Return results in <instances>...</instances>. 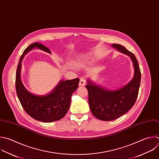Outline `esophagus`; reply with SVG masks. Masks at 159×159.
<instances>
[{
    "mask_svg": "<svg viewBox=\"0 0 159 159\" xmlns=\"http://www.w3.org/2000/svg\"><path fill=\"white\" fill-rule=\"evenodd\" d=\"M85 85V80L84 78H80V82H79V85L80 86H84Z\"/></svg>",
    "mask_w": 159,
    "mask_h": 159,
    "instance_id": "esophagus-1",
    "label": "esophagus"
}]
</instances>
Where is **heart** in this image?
<instances>
[{"label":"heart","mask_w":159,"mask_h":159,"mask_svg":"<svg viewBox=\"0 0 159 159\" xmlns=\"http://www.w3.org/2000/svg\"><path fill=\"white\" fill-rule=\"evenodd\" d=\"M92 56L93 57H97V54L96 52H94L93 53H92L91 54ZM92 60L90 59V58L88 56H82L81 57H79V59H77V60H75L74 61V65L75 66V67L80 68V67H84L86 66H87L88 64H89L91 62Z\"/></svg>","instance_id":"heart-1"}]
</instances>
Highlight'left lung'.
Instances as JSON below:
<instances>
[{
	"instance_id": "8db88e82",
	"label": "left lung",
	"mask_w": 159,
	"mask_h": 159,
	"mask_svg": "<svg viewBox=\"0 0 159 159\" xmlns=\"http://www.w3.org/2000/svg\"><path fill=\"white\" fill-rule=\"evenodd\" d=\"M112 47L129 56L133 62L134 75L125 86L116 89H107L87 79L86 88L92 114L103 121L115 120L127 112L134 105L139 93L141 74L138 61L132 52L124 46L114 43Z\"/></svg>"
}]
</instances>
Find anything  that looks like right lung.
I'll return each instance as SVG.
<instances>
[{"label":"right lung","instance_id":"right-lung-1","mask_svg":"<svg viewBox=\"0 0 159 159\" xmlns=\"http://www.w3.org/2000/svg\"><path fill=\"white\" fill-rule=\"evenodd\" d=\"M35 48L51 54L49 48L37 42L32 43L24 51L16 72L17 95L25 111L33 119L44 122L57 121L63 118L68 112L72 94L78 88L79 79L61 80L54 89L46 95H39L30 93L24 87L21 80V63L25 55Z\"/></svg>","mask_w":159,"mask_h":159}]
</instances>
